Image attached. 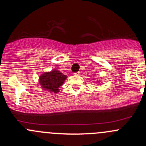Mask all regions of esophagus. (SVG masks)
<instances>
[{"mask_svg":"<svg viewBox=\"0 0 146 146\" xmlns=\"http://www.w3.org/2000/svg\"><path fill=\"white\" fill-rule=\"evenodd\" d=\"M80 74V72H76V73H74V75H76V76H79Z\"/></svg>","mask_w":146,"mask_h":146,"instance_id":"34e87169","label":"esophagus"}]
</instances>
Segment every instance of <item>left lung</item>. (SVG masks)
Segmentation results:
<instances>
[{
	"instance_id": "left-lung-1",
	"label": "left lung",
	"mask_w": 146,
	"mask_h": 146,
	"mask_svg": "<svg viewBox=\"0 0 146 146\" xmlns=\"http://www.w3.org/2000/svg\"><path fill=\"white\" fill-rule=\"evenodd\" d=\"M95 75H96V74H94V76H95ZM98 82H99V81H98Z\"/></svg>"
}]
</instances>
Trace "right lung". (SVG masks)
Wrapping results in <instances>:
<instances>
[{
  "mask_svg": "<svg viewBox=\"0 0 146 146\" xmlns=\"http://www.w3.org/2000/svg\"><path fill=\"white\" fill-rule=\"evenodd\" d=\"M67 76L62 74L57 69L44 72L39 76V84L42 90L48 92L58 93L59 88L64 84Z\"/></svg>",
  "mask_w": 146,
  "mask_h": 146,
  "instance_id": "1",
  "label": "right lung"
}]
</instances>
